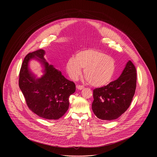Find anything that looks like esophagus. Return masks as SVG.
<instances>
[{"label": "esophagus", "instance_id": "obj_1", "mask_svg": "<svg viewBox=\"0 0 157 157\" xmlns=\"http://www.w3.org/2000/svg\"><path fill=\"white\" fill-rule=\"evenodd\" d=\"M76 88L79 90H82L85 88L83 85H77L76 86Z\"/></svg>", "mask_w": 157, "mask_h": 157}]
</instances>
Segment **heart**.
<instances>
[{
  "instance_id": "b5f03b06",
  "label": "heart",
  "mask_w": 157,
  "mask_h": 157,
  "mask_svg": "<svg viewBox=\"0 0 157 157\" xmlns=\"http://www.w3.org/2000/svg\"><path fill=\"white\" fill-rule=\"evenodd\" d=\"M90 85L101 87L108 84L115 75L117 65L115 59L101 51L89 49L79 51L74 58H69L66 70L71 78L76 80L82 74Z\"/></svg>"
}]
</instances>
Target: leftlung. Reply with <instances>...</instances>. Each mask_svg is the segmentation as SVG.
I'll list each match as a JSON object with an SVG mask.
<instances>
[{"label": "left lung", "instance_id": "obj_1", "mask_svg": "<svg viewBox=\"0 0 157 157\" xmlns=\"http://www.w3.org/2000/svg\"><path fill=\"white\" fill-rule=\"evenodd\" d=\"M136 68L128 60L120 77L106 86L93 90L92 109L99 119L116 120L130 106L136 89Z\"/></svg>", "mask_w": 157, "mask_h": 157}]
</instances>
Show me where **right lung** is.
<instances>
[{
	"mask_svg": "<svg viewBox=\"0 0 157 157\" xmlns=\"http://www.w3.org/2000/svg\"><path fill=\"white\" fill-rule=\"evenodd\" d=\"M45 52L39 49L28 53L23 61L19 86L29 108L46 120L59 119L67 111L69 98L76 90L74 82L66 79L61 72L49 65L44 58ZM38 60L43 66L44 75L36 78L30 71V59Z\"/></svg>",
	"mask_w": 157,
	"mask_h": 157,
	"instance_id": "add662e5",
	"label": "right lung"
}]
</instances>
